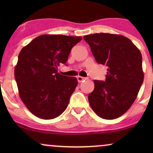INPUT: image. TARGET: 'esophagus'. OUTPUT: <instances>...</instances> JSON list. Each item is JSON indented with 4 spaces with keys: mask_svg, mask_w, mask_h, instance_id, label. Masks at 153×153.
<instances>
[{
    "mask_svg": "<svg viewBox=\"0 0 153 153\" xmlns=\"http://www.w3.org/2000/svg\"><path fill=\"white\" fill-rule=\"evenodd\" d=\"M77 78V80L79 83L81 82V81H83V80H85V79H86V78H85V77H83V76H78L76 77Z\"/></svg>",
    "mask_w": 153,
    "mask_h": 153,
    "instance_id": "esophagus-1",
    "label": "esophagus"
}]
</instances>
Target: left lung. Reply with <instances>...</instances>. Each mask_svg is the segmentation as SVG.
I'll return each instance as SVG.
<instances>
[{
	"label": "left lung",
	"mask_w": 153,
	"mask_h": 153,
	"mask_svg": "<svg viewBox=\"0 0 153 153\" xmlns=\"http://www.w3.org/2000/svg\"><path fill=\"white\" fill-rule=\"evenodd\" d=\"M83 39L96 61L108 67L105 81L94 80L95 88L88 95L90 105L100 118H118L132 105L143 83L141 51L121 35L95 33Z\"/></svg>",
	"instance_id": "obj_1"
}]
</instances>
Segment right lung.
Masks as SVG:
<instances>
[{
	"instance_id": "right-lung-1",
	"label": "right lung",
	"mask_w": 153,
	"mask_h": 153,
	"mask_svg": "<svg viewBox=\"0 0 153 153\" xmlns=\"http://www.w3.org/2000/svg\"><path fill=\"white\" fill-rule=\"evenodd\" d=\"M81 37L42 35L21 50L14 68L19 95L27 108L45 120L57 118L68 107L76 88V77L58 72L68 61L72 48Z\"/></svg>"
}]
</instances>
